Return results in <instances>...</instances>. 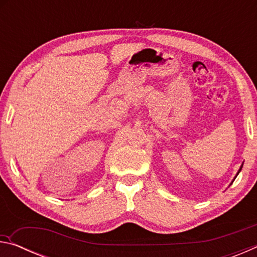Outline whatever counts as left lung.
<instances>
[{
    "label": "left lung",
    "mask_w": 257,
    "mask_h": 257,
    "mask_svg": "<svg viewBox=\"0 0 257 257\" xmlns=\"http://www.w3.org/2000/svg\"><path fill=\"white\" fill-rule=\"evenodd\" d=\"M242 164H243V163H242ZM242 164L240 165V168H239V170H238V172L236 173V176H234V178H233V179H232V181H231V184H232V182H233V180H234V179H236V177H237V176L239 175V172H240V171H241V169H242ZM231 184H230V185H231Z\"/></svg>",
    "instance_id": "8db88e82"
}]
</instances>
